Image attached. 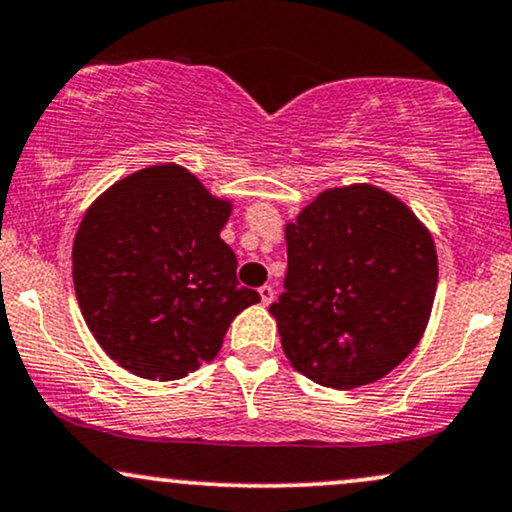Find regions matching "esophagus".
<instances>
[{
  "label": "esophagus",
  "instance_id": "34e87169",
  "mask_svg": "<svg viewBox=\"0 0 512 512\" xmlns=\"http://www.w3.org/2000/svg\"><path fill=\"white\" fill-rule=\"evenodd\" d=\"M260 298H262L264 305L272 303V300H274V288L272 286H262L260 288Z\"/></svg>",
  "mask_w": 512,
  "mask_h": 512
}]
</instances>
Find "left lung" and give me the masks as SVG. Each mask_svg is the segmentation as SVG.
Wrapping results in <instances>:
<instances>
[{
    "label": "left lung",
    "instance_id": "8db88e82",
    "mask_svg": "<svg viewBox=\"0 0 512 512\" xmlns=\"http://www.w3.org/2000/svg\"><path fill=\"white\" fill-rule=\"evenodd\" d=\"M288 272L269 312L291 365L331 389L372 384L415 350L439 262L429 231L374 186L326 190L286 226Z\"/></svg>",
    "mask_w": 512,
    "mask_h": 512
}]
</instances>
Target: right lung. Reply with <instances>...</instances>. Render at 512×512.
<instances>
[{"label": "right lung", "mask_w": 512, "mask_h": 512, "mask_svg": "<svg viewBox=\"0 0 512 512\" xmlns=\"http://www.w3.org/2000/svg\"><path fill=\"white\" fill-rule=\"evenodd\" d=\"M231 205L176 164L114 183L80 221L73 286L104 353L143 379L171 381L214 360L233 317L260 293L240 286L219 238Z\"/></svg>", "instance_id": "add662e5"}]
</instances>
